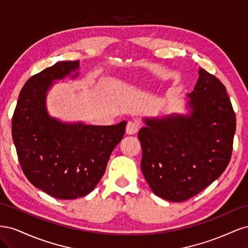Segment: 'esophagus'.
Returning a JSON list of instances; mask_svg holds the SVG:
<instances>
[{
  "instance_id": "esophagus-1",
  "label": "esophagus",
  "mask_w": 248,
  "mask_h": 248,
  "mask_svg": "<svg viewBox=\"0 0 248 248\" xmlns=\"http://www.w3.org/2000/svg\"><path fill=\"white\" fill-rule=\"evenodd\" d=\"M139 130V124L133 122V121H129L127 123L126 126V133L127 134H134L136 132H138Z\"/></svg>"
}]
</instances>
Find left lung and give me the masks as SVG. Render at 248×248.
<instances>
[{"label":"left lung","mask_w":248,"mask_h":248,"mask_svg":"<svg viewBox=\"0 0 248 248\" xmlns=\"http://www.w3.org/2000/svg\"><path fill=\"white\" fill-rule=\"evenodd\" d=\"M187 94L186 114L144 118L139 131L140 168L157 197L183 202L196 196L227 169L236 131V116L227 89L199 69Z\"/></svg>","instance_id":"left-lung-1"}]
</instances>
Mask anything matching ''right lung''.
I'll use <instances>...</instances> for the list:
<instances>
[{"label": "right lung", "mask_w": 248, "mask_h": 248, "mask_svg": "<svg viewBox=\"0 0 248 248\" xmlns=\"http://www.w3.org/2000/svg\"><path fill=\"white\" fill-rule=\"evenodd\" d=\"M79 61H62L30 78L12 117V138L24 174L60 200L87 196L98 184L127 122L98 126L51 117L46 95L56 80L78 77Z\"/></svg>", "instance_id": "obj_1"}]
</instances>
